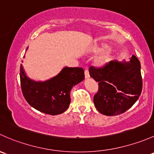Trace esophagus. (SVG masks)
<instances>
[{
  "instance_id": "obj_1",
  "label": "esophagus",
  "mask_w": 154,
  "mask_h": 154,
  "mask_svg": "<svg viewBox=\"0 0 154 154\" xmlns=\"http://www.w3.org/2000/svg\"><path fill=\"white\" fill-rule=\"evenodd\" d=\"M85 77L86 78H88L90 77V74H89V71H88V69H85Z\"/></svg>"
}]
</instances>
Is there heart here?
<instances>
[{"label":"heart","instance_id":"b5f03b06","mask_svg":"<svg viewBox=\"0 0 154 154\" xmlns=\"http://www.w3.org/2000/svg\"><path fill=\"white\" fill-rule=\"evenodd\" d=\"M104 48H106V47L101 48V49H98L97 51H100V50H102V49H104ZM108 60V57L106 55H103V56L100 57L99 58H97L96 60V62L98 65H103V64L106 63H107V61Z\"/></svg>","mask_w":154,"mask_h":154}]
</instances>
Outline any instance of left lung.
I'll return each mask as SVG.
<instances>
[{
    "label": "left lung",
    "instance_id": "8db88e82",
    "mask_svg": "<svg viewBox=\"0 0 154 154\" xmlns=\"http://www.w3.org/2000/svg\"><path fill=\"white\" fill-rule=\"evenodd\" d=\"M89 74L99 85L94 103L104 115L115 116L125 112L141 94V66L134 55L130 63L112 60L101 67L91 66Z\"/></svg>",
    "mask_w": 154,
    "mask_h": 154
}]
</instances>
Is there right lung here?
I'll use <instances>...</instances> for the list:
<instances>
[{"label":"right lung","mask_w":154,"mask_h":154,"mask_svg":"<svg viewBox=\"0 0 154 154\" xmlns=\"http://www.w3.org/2000/svg\"><path fill=\"white\" fill-rule=\"evenodd\" d=\"M84 77L82 68L66 67L51 80L35 82L25 75L20 65V87L24 98L34 108L50 115L60 114L67 110L71 103V90Z\"/></svg>","instance_id":"1"}]
</instances>
